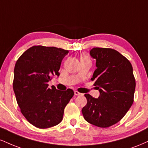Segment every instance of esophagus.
I'll return each mask as SVG.
<instances>
[{"label": "esophagus", "instance_id": "esophagus-1", "mask_svg": "<svg viewBox=\"0 0 148 148\" xmlns=\"http://www.w3.org/2000/svg\"><path fill=\"white\" fill-rule=\"evenodd\" d=\"M74 95H82V94H81V93H80L79 92H78L77 90H75L74 91Z\"/></svg>", "mask_w": 148, "mask_h": 148}]
</instances>
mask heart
<instances>
[{
    "instance_id": "b5f03b06",
    "label": "heart",
    "mask_w": 148,
    "mask_h": 148,
    "mask_svg": "<svg viewBox=\"0 0 148 148\" xmlns=\"http://www.w3.org/2000/svg\"><path fill=\"white\" fill-rule=\"evenodd\" d=\"M84 57H87V56H81V58H84Z\"/></svg>"
}]
</instances>
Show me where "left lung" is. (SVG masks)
<instances>
[{"label": "left lung", "mask_w": 148, "mask_h": 148, "mask_svg": "<svg viewBox=\"0 0 148 148\" xmlns=\"http://www.w3.org/2000/svg\"><path fill=\"white\" fill-rule=\"evenodd\" d=\"M90 55L96 60L97 69L91 80L99 96L85 95L87 104L82 108L83 115L97 127H111L125 116L134 102L133 68L130 61L114 49L96 47L90 51Z\"/></svg>", "instance_id": "8db88e82"}]
</instances>
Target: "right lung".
Returning <instances> with one entry per match:
<instances>
[{
  "instance_id": "1",
  "label": "right lung",
  "mask_w": 148,
  "mask_h": 148,
  "mask_svg": "<svg viewBox=\"0 0 148 148\" xmlns=\"http://www.w3.org/2000/svg\"><path fill=\"white\" fill-rule=\"evenodd\" d=\"M68 53L56 47L34 46L15 64L13 90L16 101L25 119L37 128L58 125L74 96L72 89L62 91L48 87L52 76L60 75L61 62Z\"/></svg>"
}]
</instances>
